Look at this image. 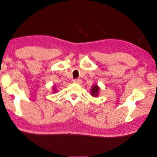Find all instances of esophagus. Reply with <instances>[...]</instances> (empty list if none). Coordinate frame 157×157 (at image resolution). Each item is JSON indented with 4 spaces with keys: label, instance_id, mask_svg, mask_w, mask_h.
Here are the masks:
<instances>
[{
    "label": "esophagus",
    "instance_id": "1",
    "mask_svg": "<svg viewBox=\"0 0 157 157\" xmlns=\"http://www.w3.org/2000/svg\"><path fill=\"white\" fill-rule=\"evenodd\" d=\"M73 82H74V83L80 84H82V81L81 79H73Z\"/></svg>",
    "mask_w": 157,
    "mask_h": 157
}]
</instances>
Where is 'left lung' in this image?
<instances>
[{
	"label": "left lung",
	"instance_id": "obj_1",
	"mask_svg": "<svg viewBox=\"0 0 157 157\" xmlns=\"http://www.w3.org/2000/svg\"><path fill=\"white\" fill-rule=\"evenodd\" d=\"M99 90H100V88L98 87V85H95V86H93L91 90V94L94 97L98 96V94H99Z\"/></svg>",
	"mask_w": 157,
	"mask_h": 157
}]
</instances>
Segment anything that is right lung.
Wrapping results in <instances>:
<instances>
[{
    "instance_id": "right-lung-1",
    "label": "right lung",
    "mask_w": 157,
    "mask_h": 157,
    "mask_svg": "<svg viewBox=\"0 0 157 157\" xmlns=\"http://www.w3.org/2000/svg\"><path fill=\"white\" fill-rule=\"evenodd\" d=\"M55 87H54V88H53V90H54V91H55Z\"/></svg>"
}]
</instances>
